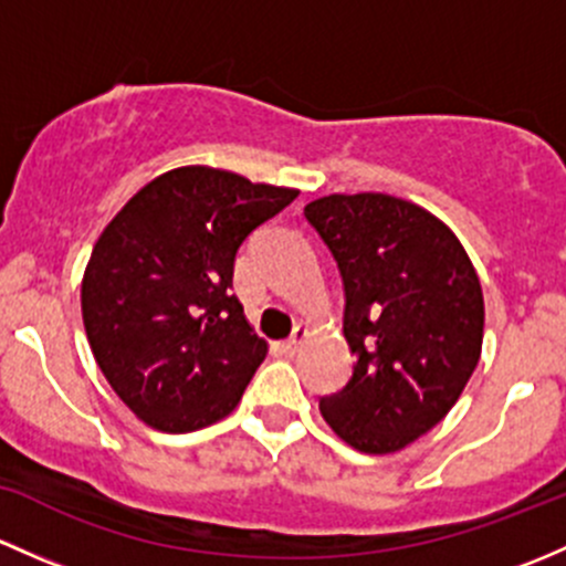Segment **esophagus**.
Segmentation results:
<instances>
[{
	"instance_id": "1",
	"label": "esophagus",
	"mask_w": 566,
	"mask_h": 566,
	"mask_svg": "<svg viewBox=\"0 0 566 566\" xmlns=\"http://www.w3.org/2000/svg\"><path fill=\"white\" fill-rule=\"evenodd\" d=\"M305 337H307V329H305V326H302V324H296L294 332H291L289 340L283 343V352H285V354H294L296 348H300L302 343H305Z\"/></svg>"
}]
</instances>
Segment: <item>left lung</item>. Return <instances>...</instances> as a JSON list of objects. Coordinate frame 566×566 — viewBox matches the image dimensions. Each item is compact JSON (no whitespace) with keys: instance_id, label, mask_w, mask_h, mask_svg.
Here are the masks:
<instances>
[{"instance_id":"left-lung-1","label":"left lung","mask_w":566,"mask_h":566,"mask_svg":"<svg viewBox=\"0 0 566 566\" xmlns=\"http://www.w3.org/2000/svg\"><path fill=\"white\" fill-rule=\"evenodd\" d=\"M343 281L346 387L318 400L354 450H403L447 417L480 363L485 302L458 237L417 203L384 193L305 207Z\"/></svg>"}]
</instances>
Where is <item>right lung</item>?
I'll return each mask as SVG.
<instances>
[{
	"label": "right lung",
	"instance_id": "right-lung-1",
	"mask_svg": "<svg viewBox=\"0 0 566 566\" xmlns=\"http://www.w3.org/2000/svg\"><path fill=\"white\" fill-rule=\"evenodd\" d=\"M300 190L185 166L106 226L81 283L86 337L125 406L166 433L231 413L266 343L231 294L242 242Z\"/></svg>",
	"mask_w": 566,
	"mask_h": 566
}]
</instances>
